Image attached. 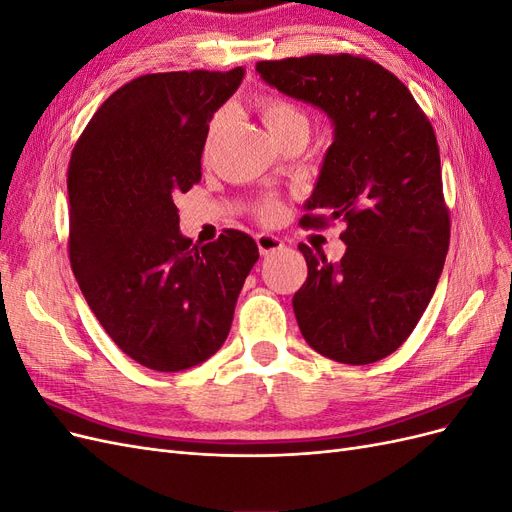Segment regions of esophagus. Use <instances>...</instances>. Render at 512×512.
Segmentation results:
<instances>
[{"instance_id": "esophagus-1", "label": "esophagus", "mask_w": 512, "mask_h": 512, "mask_svg": "<svg viewBox=\"0 0 512 512\" xmlns=\"http://www.w3.org/2000/svg\"><path fill=\"white\" fill-rule=\"evenodd\" d=\"M256 245H258L260 256H269V254L280 252L282 247H284V241L273 237V235H258L256 237Z\"/></svg>"}]
</instances>
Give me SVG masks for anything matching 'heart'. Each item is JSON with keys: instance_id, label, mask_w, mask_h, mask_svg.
<instances>
[{"instance_id": "heart-1", "label": "heart", "mask_w": 512, "mask_h": 512, "mask_svg": "<svg viewBox=\"0 0 512 512\" xmlns=\"http://www.w3.org/2000/svg\"><path fill=\"white\" fill-rule=\"evenodd\" d=\"M256 108L260 113V119L265 121L267 130L277 138V141H284V138H288L290 134H299V132L307 134L309 130V119L303 113V108L284 96H260L256 100ZM220 126H222V113H215L207 123V132H205V143H203L205 160H209L211 156ZM254 211L260 222H273L280 218L282 203L275 196H267L260 200Z\"/></svg>"}]
</instances>
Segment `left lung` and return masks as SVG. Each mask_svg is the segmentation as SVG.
I'll return each instance as SVG.
<instances>
[{
  "mask_svg": "<svg viewBox=\"0 0 512 512\" xmlns=\"http://www.w3.org/2000/svg\"><path fill=\"white\" fill-rule=\"evenodd\" d=\"M256 72L335 126L301 226L342 220L346 254L333 265L299 243L307 262L292 297L299 329L337 363H376L414 331L448 252L436 134L408 87L367 57H286L258 61Z\"/></svg>",
  "mask_w": 512,
  "mask_h": 512,
  "instance_id": "1",
  "label": "left lung"
}]
</instances>
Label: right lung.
Masks as SVG:
<instances>
[{"mask_svg": "<svg viewBox=\"0 0 512 512\" xmlns=\"http://www.w3.org/2000/svg\"><path fill=\"white\" fill-rule=\"evenodd\" d=\"M243 68L158 72L119 87L89 119L68 166V254L108 337L156 371L207 361L226 342L256 241L179 232L175 196L203 177L207 123Z\"/></svg>", "mask_w": 512, "mask_h": 512, "instance_id": "obj_1", "label": "right lung"}]
</instances>
